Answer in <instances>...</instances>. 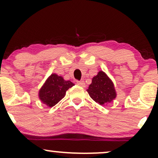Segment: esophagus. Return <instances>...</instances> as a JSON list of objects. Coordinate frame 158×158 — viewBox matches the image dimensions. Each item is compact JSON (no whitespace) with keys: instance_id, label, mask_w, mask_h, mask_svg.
Wrapping results in <instances>:
<instances>
[{"instance_id":"34e87169","label":"esophagus","mask_w":158,"mask_h":158,"mask_svg":"<svg viewBox=\"0 0 158 158\" xmlns=\"http://www.w3.org/2000/svg\"><path fill=\"white\" fill-rule=\"evenodd\" d=\"M77 83L78 85H79V86L83 87V88L85 87V83L84 81H77Z\"/></svg>"}]
</instances>
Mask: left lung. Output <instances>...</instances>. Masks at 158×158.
Wrapping results in <instances>:
<instances>
[{
    "label": "left lung",
    "instance_id": "obj_1",
    "mask_svg": "<svg viewBox=\"0 0 158 158\" xmlns=\"http://www.w3.org/2000/svg\"><path fill=\"white\" fill-rule=\"evenodd\" d=\"M87 91L91 99L100 106L111 102L117 97L113 81L102 70L94 77Z\"/></svg>",
    "mask_w": 158,
    "mask_h": 158
}]
</instances>
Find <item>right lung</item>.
Returning <instances> with one entry per match:
<instances>
[{
    "mask_svg": "<svg viewBox=\"0 0 158 158\" xmlns=\"http://www.w3.org/2000/svg\"><path fill=\"white\" fill-rule=\"evenodd\" d=\"M74 85L70 80H64L61 76L52 73L39 90V99L47 106L52 108L64 97L66 91Z\"/></svg>",
    "mask_w": 158,
    "mask_h": 158,
    "instance_id": "right-lung-1",
    "label": "right lung"
}]
</instances>
